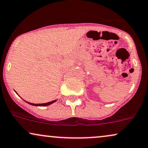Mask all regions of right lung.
I'll return each instance as SVG.
<instances>
[{"label": "right lung", "instance_id": "1", "mask_svg": "<svg viewBox=\"0 0 148 148\" xmlns=\"http://www.w3.org/2000/svg\"><path fill=\"white\" fill-rule=\"evenodd\" d=\"M18 94V93H17ZM25 101V100H24ZM56 101H57V100H52L51 101V102H47V103H42V104H33V103H31V102H27V101H25L28 104H31V105H33V106H48L50 105V104H51L52 103H54V102H55Z\"/></svg>", "mask_w": 148, "mask_h": 148}]
</instances>
